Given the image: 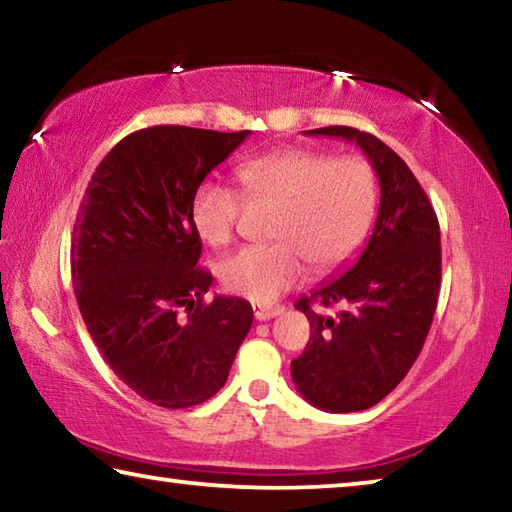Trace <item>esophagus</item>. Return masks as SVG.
Returning a JSON list of instances; mask_svg holds the SVG:
<instances>
[{
	"mask_svg": "<svg viewBox=\"0 0 512 512\" xmlns=\"http://www.w3.org/2000/svg\"><path fill=\"white\" fill-rule=\"evenodd\" d=\"M284 311V305H259L255 307V318L257 320H271L275 316H280Z\"/></svg>",
	"mask_w": 512,
	"mask_h": 512,
	"instance_id": "obj_1",
	"label": "esophagus"
}]
</instances>
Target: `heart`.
I'll use <instances>...</instances> for the list:
<instances>
[{
  "mask_svg": "<svg viewBox=\"0 0 512 512\" xmlns=\"http://www.w3.org/2000/svg\"><path fill=\"white\" fill-rule=\"evenodd\" d=\"M237 173L250 196L280 203V210L275 244L246 246L221 262L228 291L271 302L305 280L309 262L332 273L366 244L379 198L366 160L289 146L246 160ZM239 210L241 194L214 180H203L189 205L198 237L210 246L230 244Z\"/></svg>",
  "mask_w": 512,
  "mask_h": 512,
  "instance_id": "1",
  "label": "heart"
}]
</instances>
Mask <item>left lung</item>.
Listing matches in <instances>:
<instances>
[{
  "mask_svg": "<svg viewBox=\"0 0 512 512\" xmlns=\"http://www.w3.org/2000/svg\"><path fill=\"white\" fill-rule=\"evenodd\" d=\"M307 135L341 137L368 155L381 187L372 237L343 275L300 298L311 336L291 361V377L309 404L329 413L375 406L411 370L427 339L440 291V228L413 171L375 135L327 126ZM339 304L336 317L313 302Z\"/></svg>",
  "mask_w": 512,
  "mask_h": 512,
  "instance_id": "8db88e82",
  "label": "left lung"
}]
</instances>
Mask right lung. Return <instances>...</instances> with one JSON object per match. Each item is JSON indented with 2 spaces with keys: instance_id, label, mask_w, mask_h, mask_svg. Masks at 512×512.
<instances>
[{
  "instance_id": "add662e5",
  "label": "right lung",
  "mask_w": 512,
  "mask_h": 512,
  "mask_svg": "<svg viewBox=\"0 0 512 512\" xmlns=\"http://www.w3.org/2000/svg\"><path fill=\"white\" fill-rule=\"evenodd\" d=\"M248 131L151 126L124 137L92 173L72 232V282L85 327L112 372L164 409L221 391L253 307L205 302L201 237L189 205Z\"/></svg>"
}]
</instances>
